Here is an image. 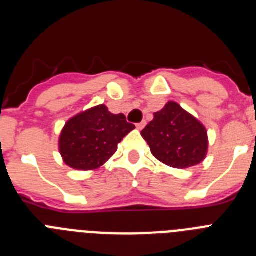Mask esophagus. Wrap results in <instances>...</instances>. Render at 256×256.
Segmentation results:
<instances>
[{
    "instance_id": "obj_1",
    "label": "esophagus",
    "mask_w": 256,
    "mask_h": 256,
    "mask_svg": "<svg viewBox=\"0 0 256 256\" xmlns=\"http://www.w3.org/2000/svg\"><path fill=\"white\" fill-rule=\"evenodd\" d=\"M136 126H137V130H142L144 126H146V122H144V120L141 122V123H138Z\"/></svg>"
}]
</instances>
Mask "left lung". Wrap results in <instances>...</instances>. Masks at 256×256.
<instances>
[{
    "label": "left lung",
    "instance_id": "obj_1",
    "mask_svg": "<svg viewBox=\"0 0 256 256\" xmlns=\"http://www.w3.org/2000/svg\"><path fill=\"white\" fill-rule=\"evenodd\" d=\"M141 134L156 159L172 168H191L208 155L209 137L205 126L174 101L154 112V119Z\"/></svg>",
    "mask_w": 256,
    "mask_h": 256
}]
</instances>
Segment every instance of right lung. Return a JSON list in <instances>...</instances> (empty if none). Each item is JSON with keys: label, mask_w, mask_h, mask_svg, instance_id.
<instances>
[{"label": "right lung", "mask_w": 256, "mask_h": 256, "mask_svg": "<svg viewBox=\"0 0 256 256\" xmlns=\"http://www.w3.org/2000/svg\"><path fill=\"white\" fill-rule=\"evenodd\" d=\"M123 114H112L106 105L78 112L65 123L58 137L62 162L76 170H96L118 150V144L130 130Z\"/></svg>", "instance_id": "right-lung-1"}]
</instances>
